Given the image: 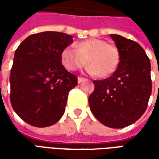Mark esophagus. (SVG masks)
Segmentation results:
<instances>
[{"instance_id": "esophagus-1", "label": "esophagus", "mask_w": 159, "mask_h": 159, "mask_svg": "<svg viewBox=\"0 0 159 159\" xmlns=\"http://www.w3.org/2000/svg\"><path fill=\"white\" fill-rule=\"evenodd\" d=\"M85 80V78L84 77H81V76H79L78 78H77V82H78V83H81L82 82H83Z\"/></svg>"}]
</instances>
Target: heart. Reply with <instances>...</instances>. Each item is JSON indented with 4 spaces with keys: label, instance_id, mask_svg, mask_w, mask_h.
<instances>
[{
    "label": "heart",
    "instance_id": "heart-1",
    "mask_svg": "<svg viewBox=\"0 0 159 159\" xmlns=\"http://www.w3.org/2000/svg\"><path fill=\"white\" fill-rule=\"evenodd\" d=\"M66 47L61 52V60L66 69L76 70L85 66L88 71L98 77H106L116 70L119 64V51L116 46L97 38L77 42Z\"/></svg>",
    "mask_w": 159,
    "mask_h": 159
}]
</instances>
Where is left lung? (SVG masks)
Segmentation results:
<instances>
[{
    "label": "left lung",
    "mask_w": 159,
    "mask_h": 159,
    "mask_svg": "<svg viewBox=\"0 0 159 159\" xmlns=\"http://www.w3.org/2000/svg\"><path fill=\"white\" fill-rule=\"evenodd\" d=\"M119 51V64L112 76L93 81L90 110L105 126L122 129L136 122L147 110L152 93L151 63L136 42L110 35Z\"/></svg>",
    "instance_id": "8db88e82"
}]
</instances>
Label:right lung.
I'll list each match as a JSON object with an SVG mask.
<instances>
[{"label": "right lung", "instance_id": "right-lung-1", "mask_svg": "<svg viewBox=\"0 0 159 159\" xmlns=\"http://www.w3.org/2000/svg\"><path fill=\"white\" fill-rule=\"evenodd\" d=\"M66 33L30 35L16 49L10 74V100L20 118L39 128L51 126L66 110L77 77L62 65L61 52L72 43Z\"/></svg>", "mask_w": 159, "mask_h": 159}]
</instances>
